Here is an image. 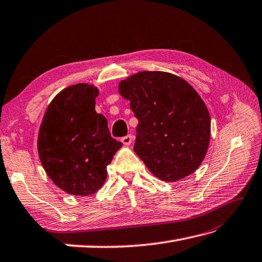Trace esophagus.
<instances>
[{
  "label": "esophagus",
  "instance_id": "34e87169",
  "mask_svg": "<svg viewBox=\"0 0 262 262\" xmlns=\"http://www.w3.org/2000/svg\"><path fill=\"white\" fill-rule=\"evenodd\" d=\"M132 139H133V137H132L131 135H127V136H125V137L122 138V139H121V141L123 142L125 146H129L130 143L132 142Z\"/></svg>",
  "mask_w": 262,
  "mask_h": 262
}]
</instances>
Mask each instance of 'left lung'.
Here are the masks:
<instances>
[{
  "instance_id": "left-lung-1",
  "label": "left lung",
  "mask_w": 262,
  "mask_h": 262,
  "mask_svg": "<svg viewBox=\"0 0 262 262\" xmlns=\"http://www.w3.org/2000/svg\"><path fill=\"white\" fill-rule=\"evenodd\" d=\"M119 89L138 119L133 149L149 170L167 182L193 173L210 140L209 112L198 93L162 71L133 74Z\"/></svg>"
}]
</instances>
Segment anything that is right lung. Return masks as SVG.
<instances>
[{
  "mask_svg": "<svg viewBox=\"0 0 262 262\" xmlns=\"http://www.w3.org/2000/svg\"><path fill=\"white\" fill-rule=\"evenodd\" d=\"M98 90L78 83L52 100L38 135L42 167L58 188L73 195L98 191L107 176V165L122 146L111 137L107 120L96 113Z\"/></svg>",
  "mask_w": 262,
  "mask_h": 262,
  "instance_id": "add662e5",
  "label": "right lung"
}]
</instances>
